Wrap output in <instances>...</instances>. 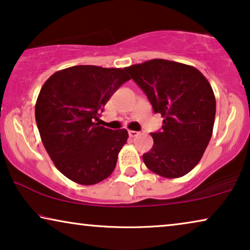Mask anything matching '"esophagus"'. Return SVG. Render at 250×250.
<instances>
[{
	"instance_id": "1",
	"label": "esophagus",
	"mask_w": 250,
	"mask_h": 250,
	"mask_svg": "<svg viewBox=\"0 0 250 250\" xmlns=\"http://www.w3.org/2000/svg\"><path fill=\"white\" fill-rule=\"evenodd\" d=\"M140 133L138 131H128V135L131 136V138H135V136H138Z\"/></svg>"
}]
</instances>
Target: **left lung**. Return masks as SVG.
I'll list each match as a JSON object with an SVG mask.
<instances>
[{
	"mask_svg": "<svg viewBox=\"0 0 250 250\" xmlns=\"http://www.w3.org/2000/svg\"><path fill=\"white\" fill-rule=\"evenodd\" d=\"M125 71L164 118L162 131L151 133L152 148L142 156L146 166L167 179L186 175L199 163L213 134L216 100L209 82L197 68L164 59Z\"/></svg>",
	"mask_w": 250,
	"mask_h": 250,
	"instance_id": "left-lung-1",
	"label": "left lung"
}]
</instances>
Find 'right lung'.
Masks as SVG:
<instances>
[{"mask_svg": "<svg viewBox=\"0 0 250 250\" xmlns=\"http://www.w3.org/2000/svg\"><path fill=\"white\" fill-rule=\"evenodd\" d=\"M129 80L121 68L74 66L54 73L41 88L35 104L41 139L69 180L92 186L114 172L128 133L95 122L111 95Z\"/></svg>", "mask_w": 250, "mask_h": 250, "instance_id": "obj_1", "label": "right lung"}]
</instances>
